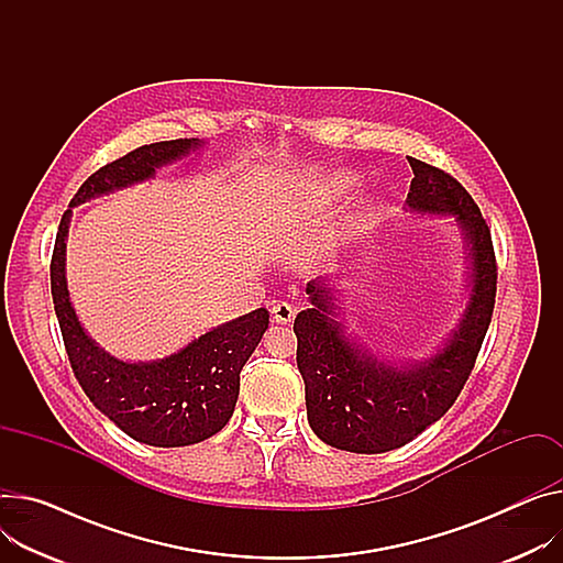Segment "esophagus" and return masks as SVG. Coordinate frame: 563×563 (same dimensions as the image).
Returning a JSON list of instances; mask_svg holds the SVG:
<instances>
[{
  "mask_svg": "<svg viewBox=\"0 0 563 563\" xmlns=\"http://www.w3.org/2000/svg\"><path fill=\"white\" fill-rule=\"evenodd\" d=\"M271 316H273V322L277 324H290L295 318V309L288 305V301H273Z\"/></svg>",
  "mask_w": 563,
  "mask_h": 563,
  "instance_id": "obj_1",
  "label": "esophagus"
}]
</instances>
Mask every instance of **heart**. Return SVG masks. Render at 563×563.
Wrapping results in <instances>:
<instances>
[{"mask_svg": "<svg viewBox=\"0 0 563 563\" xmlns=\"http://www.w3.org/2000/svg\"><path fill=\"white\" fill-rule=\"evenodd\" d=\"M344 189H347V178H344V176H335V178H331V180H327V183L322 185V200L329 202L333 196L342 194Z\"/></svg>", "mask_w": 563, "mask_h": 563, "instance_id": "heart-1", "label": "heart"}]
</instances>
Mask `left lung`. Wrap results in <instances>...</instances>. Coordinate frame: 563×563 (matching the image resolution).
<instances>
[{"label": "left lung", "mask_w": 563, "mask_h": 563, "mask_svg": "<svg viewBox=\"0 0 563 563\" xmlns=\"http://www.w3.org/2000/svg\"><path fill=\"white\" fill-rule=\"evenodd\" d=\"M408 162L415 173L408 209L451 213L464 230L471 297L460 329L444 350L428 361L397 367L344 335L324 279L307 286L311 309L295 318L292 331L309 423L324 444L350 453L395 451L446 415L478 358L496 305V254L478 205L446 170L417 157Z\"/></svg>", "instance_id": "1"}]
</instances>
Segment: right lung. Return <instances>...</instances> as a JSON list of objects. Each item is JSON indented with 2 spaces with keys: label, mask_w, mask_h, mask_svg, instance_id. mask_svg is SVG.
Wrapping results in <instances>:
<instances>
[{
  "label": "right lung",
  "mask_w": 563,
  "mask_h": 563,
  "mask_svg": "<svg viewBox=\"0 0 563 563\" xmlns=\"http://www.w3.org/2000/svg\"><path fill=\"white\" fill-rule=\"evenodd\" d=\"M198 140L140 146L101 166L80 185L69 207L153 178L155 168L198 148ZM71 209L60 219L52 254V295L71 369L90 401L137 442L173 449L216 435L232 417L245 361L268 329V311L256 309L153 363H123L85 333L69 301L65 239Z\"/></svg>",
  "instance_id": "add662e5"
}]
</instances>
